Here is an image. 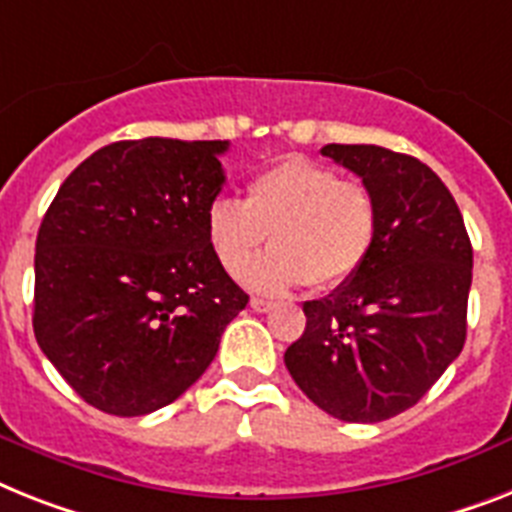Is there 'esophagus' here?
I'll list each match as a JSON object with an SVG mask.
<instances>
[{
  "instance_id": "esophagus-1",
  "label": "esophagus",
  "mask_w": 512,
  "mask_h": 512,
  "mask_svg": "<svg viewBox=\"0 0 512 512\" xmlns=\"http://www.w3.org/2000/svg\"><path fill=\"white\" fill-rule=\"evenodd\" d=\"M251 308L256 314H266V311H272L274 303L266 301V298H251Z\"/></svg>"
}]
</instances>
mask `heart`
Instances as JSON below:
<instances>
[{
    "label": "heart",
    "mask_w": 512,
    "mask_h": 512,
    "mask_svg": "<svg viewBox=\"0 0 512 512\" xmlns=\"http://www.w3.org/2000/svg\"><path fill=\"white\" fill-rule=\"evenodd\" d=\"M379 211L366 185L308 156L290 154L253 175L246 201L217 198L204 217L214 259L240 274L269 235L272 251L243 274L248 287L327 290L358 272L377 240Z\"/></svg>",
    "instance_id": "heart-1"
}]
</instances>
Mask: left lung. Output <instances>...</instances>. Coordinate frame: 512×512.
<instances>
[{"mask_svg": "<svg viewBox=\"0 0 512 512\" xmlns=\"http://www.w3.org/2000/svg\"><path fill=\"white\" fill-rule=\"evenodd\" d=\"M322 154L374 193L377 240L353 277L303 303L306 329L285 366L329 416L377 424L416 405L460 356L474 248L453 193L416 156L363 143Z\"/></svg>", "mask_w": 512, "mask_h": 512, "instance_id": "obj_1", "label": "left lung"}]
</instances>
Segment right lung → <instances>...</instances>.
Instances as JSON below:
<instances>
[{"mask_svg":"<svg viewBox=\"0 0 512 512\" xmlns=\"http://www.w3.org/2000/svg\"><path fill=\"white\" fill-rule=\"evenodd\" d=\"M227 141L109 143L59 185L36 238L33 332L88 405L146 416L206 371L248 295L209 248Z\"/></svg>","mask_w":512,"mask_h":512,"instance_id":"obj_1","label":"right lung"}]
</instances>
